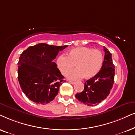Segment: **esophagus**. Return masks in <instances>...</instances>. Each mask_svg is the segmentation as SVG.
<instances>
[{
	"label": "esophagus",
	"instance_id": "34e87169",
	"mask_svg": "<svg viewBox=\"0 0 135 135\" xmlns=\"http://www.w3.org/2000/svg\"><path fill=\"white\" fill-rule=\"evenodd\" d=\"M69 83H70L72 84H74L76 83V82H75V81H69Z\"/></svg>",
	"mask_w": 135,
	"mask_h": 135
}]
</instances>
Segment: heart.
<instances>
[{
  "mask_svg": "<svg viewBox=\"0 0 135 135\" xmlns=\"http://www.w3.org/2000/svg\"><path fill=\"white\" fill-rule=\"evenodd\" d=\"M103 61V54L100 50L78 47L71 49L66 56H59L57 59V65L61 73L65 75L73 69L75 65L76 69L66 75L70 80H78L83 76L88 79L99 72Z\"/></svg>",
  "mask_w": 135,
  "mask_h": 135,
  "instance_id": "heart-1",
  "label": "heart"
}]
</instances>
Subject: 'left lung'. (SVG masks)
Masks as SVG:
<instances>
[{
  "label": "left lung",
  "mask_w": 135,
  "mask_h": 135,
  "mask_svg": "<svg viewBox=\"0 0 135 135\" xmlns=\"http://www.w3.org/2000/svg\"><path fill=\"white\" fill-rule=\"evenodd\" d=\"M104 51V60L99 72L86 81L84 90L75 95L77 99L89 106L96 105L105 99L109 96L114 83L115 66L112 54L105 47Z\"/></svg>",
  "instance_id": "1"
}]
</instances>
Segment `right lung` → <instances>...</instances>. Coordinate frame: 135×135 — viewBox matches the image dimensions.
Here are the masks:
<instances>
[{
    "label": "right lung",
    "instance_id": "1",
    "mask_svg": "<svg viewBox=\"0 0 135 135\" xmlns=\"http://www.w3.org/2000/svg\"><path fill=\"white\" fill-rule=\"evenodd\" d=\"M66 47L39 43L29 47L20 55L18 79L23 92L33 102L44 105L58 94L64 77L53 60Z\"/></svg>",
    "mask_w": 135,
    "mask_h": 135
}]
</instances>
